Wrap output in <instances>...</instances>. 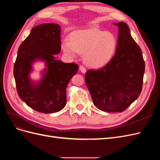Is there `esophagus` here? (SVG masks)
Here are the masks:
<instances>
[{"label": "esophagus", "mask_w": 160, "mask_h": 160, "mask_svg": "<svg viewBox=\"0 0 160 160\" xmlns=\"http://www.w3.org/2000/svg\"><path fill=\"white\" fill-rule=\"evenodd\" d=\"M79 70L81 72H83V73H85L86 72V69L83 66H80L79 67Z\"/></svg>", "instance_id": "esophagus-1"}]
</instances>
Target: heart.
<instances>
[{
	"instance_id": "1",
	"label": "heart",
	"mask_w": 160,
	"mask_h": 160,
	"mask_svg": "<svg viewBox=\"0 0 160 160\" xmlns=\"http://www.w3.org/2000/svg\"><path fill=\"white\" fill-rule=\"evenodd\" d=\"M118 47V38L114 33L91 27L70 33L69 38L61 42L62 50L72 59L79 53L83 54L85 63L98 69L112 60Z\"/></svg>"
}]
</instances>
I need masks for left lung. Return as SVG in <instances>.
<instances>
[{
	"label": "left lung",
	"mask_w": 160,
	"mask_h": 160,
	"mask_svg": "<svg viewBox=\"0 0 160 160\" xmlns=\"http://www.w3.org/2000/svg\"><path fill=\"white\" fill-rule=\"evenodd\" d=\"M119 28L116 52L108 65L85 73V83L93 104L105 112H122L141 93L145 71L142 52L124 22Z\"/></svg>",
	"instance_id": "1"
}]
</instances>
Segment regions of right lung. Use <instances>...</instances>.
I'll use <instances>...</instances> for the list:
<instances>
[{
	"label": "right lung",
	"instance_id": "1",
	"mask_svg": "<svg viewBox=\"0 0 160 160\" xmlns=\"http://www.w3.org/2000/svg\"><path fill=\"white\" fill-rule=\"evenodd\" d=\"M61 27L55 23L42 24L32 28L20 45L14 66L17 93L28 107L43 113H56L67 103L66 89L79 66L57 60L61 46ZM42 62L41 77L33 80L30 74L33 65Z\"/></svg>",
	"mask_w": 160,
	"mask_h": 160
}]
</instances>
